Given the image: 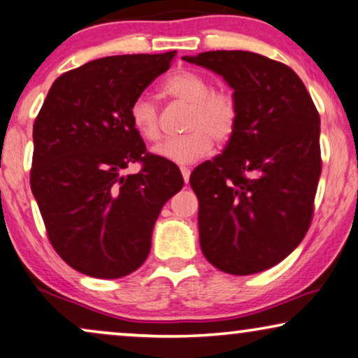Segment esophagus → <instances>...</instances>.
<instances>
[{"mask_svg":"<svg viewBox=\"0 0 358 358\" xmlns=\"http://www.w3.org/2000/svg\"><path fill=\"white\" fill-rule=\"evenodd\" d=\"M182 175H183V180H185V183H188V180H189V175H192V170L188 169V166H182Z\"/></svg>","mask_w":358,"mask_h":358,"instance_id":"esophagus-1","label":"esophagus"}]
</instances>
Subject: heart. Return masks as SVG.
I'll list each match as a JSON object with an SVG mask.
<instances>
[{
    "instance_id": "obj_1",
    "label": "heart",
    "mask_w": 358,
    "mask_h": 358,
    "mask_svg": "<svg viewBox=\"0 0 358 358\" xmlns=\"http://www.w3.org/2000/svg\"><path fill=\"white\" fill-rule=\"evenodd\" d=\"M164 92L170 98L189 104L182 136L171 137L154 149L155 155L175 164H193L211 150L213 141L226 144L239 126V103L229 90H214L206 76L180 70L166 78ZM129 121L147 142L162 137L160 109L150 94L141 93L129 106Z\"/></svg>"
}]
</instances>
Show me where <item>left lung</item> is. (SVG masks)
<instances>
[{"mask_svg":"<svg viewBox=\"0 0 358 358\" xmlns=\"http://www.w3.org/2000/svg\"><path fill=\"white\" fill-rule=\"evenodd\" d=\"M183 60L221 75L239 103L236 134L189 176L199 245L226 273H259L292 254L311 226L322 166L319 113L282 62L245 50Z\"/></svg>","mask_w":358,"mask_h":358,"instance_id":"1","label":"left lung"}]
</instances>
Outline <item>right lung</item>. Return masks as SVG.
I'll list each match as a JSON object with an SVG mask.
<instances>
[{"mask_svg": "<svg viewBox=\"0 0 358 358\" xmlns=\"http://www.w3.org/2000/svg\"><path fill=\"white\" fill-rule=\"evenodd\" d=\"M176 52L114 55L65 71L34 121L31 189L57 254L94 278L144 264L160 209L183 187L173 162L147 152L129 106ZM141 171L122 176L131 163Z\"/></svg>", "mask_w": 358, "mask_h": 358, "instance_id": "right-lung-1", "label": "right lung"}]
</instances>
